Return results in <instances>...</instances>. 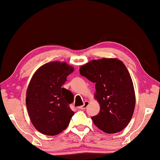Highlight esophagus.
Wrapping results in <instances>:
<instances>
[{
	"instance_id": "34e87169",
	"label": "esophagus",
	"mask_w": 160,
	"mask_h": 160,
	"mask_svg": "<svg viewBox=\"0 0 160 160\" xmlns=\"http://www.w3.org/2000/svg\"><path fill=\"white\" fill-rule=\"evenodd\" d=\"M88 104H89V102L88 101H85V102H84V104L79 107V109H86L87 107L88 106Z\"/></svg>"
}]
</instances>
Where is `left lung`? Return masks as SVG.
<instances>
[{
	"mask_svg": "<svg viewBox=\"0 0 160 160\" xmlns=\"http://www.w3.org/2000/svg\"><path fill=\"white\" fill-rule=\"evenodd\" d=\"M81 75L95 83L94 97L99 113L92 116L97 128L107 133L122 131L134 112L135 94L128 69L118 58L92 60L80 68Z\"/></svg>",
	"mask_w": 160,
	"mask_h": 160,
	"instance_id": "left-lung-1",
	"label": "left lung"
}]
</instances>
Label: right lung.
<instances>
[{"mask_svg":"<svg viewBox=\"0 0 160 160\" xmlns=\"http://www.w3.org/2000/svg\"><path fill=\"white\" fill-rule=\"evenodd\" d=\"M73 70L66 62H49L37 70L29 83L27 109L34 128L43 134L60 133L74 115L69 107L73 94L62 87Z\"/></svg>","mask_w":160,"mask_h":160,"instance_id":"right-lung-1","label":"right lung"}]
</instances>
